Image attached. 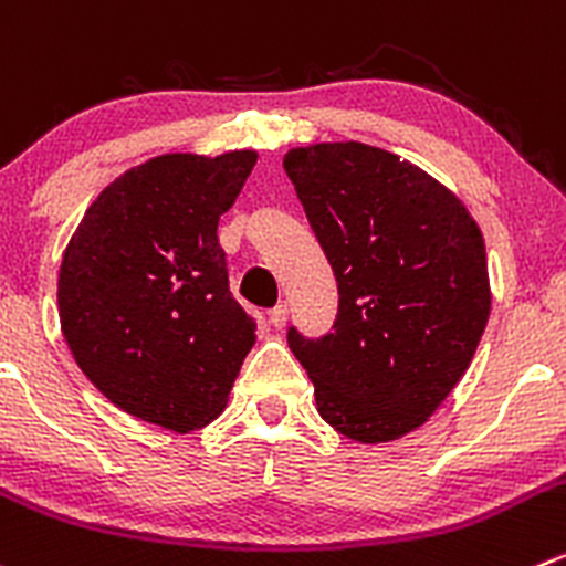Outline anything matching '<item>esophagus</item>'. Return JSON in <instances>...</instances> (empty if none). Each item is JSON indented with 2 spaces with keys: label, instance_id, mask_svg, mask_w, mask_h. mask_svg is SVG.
Listing matches in <instances>:
<instances>
[{
  "label": "esophagus",
  "instance_id": "34e87169",
  "mask_svg": "<svg viewBox=\"0 0 566 566\" xmlns=\"http://www.w3.org/2000/svg\"><path fill=\"white\" fill-rule=\"evenodd\" d=\"M268 321H271L273 328H282L284 323H287V306H284V304L273 306V310L268 312Z\"/></svg>",
  "mask_w": 566,
  "mask_h": 566
}]
</instances>
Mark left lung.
Listing matches in <instances>:
<instances>
[{
	"mask_svg": "<svg viewBox=\"0 0 566 566\" xmlns=\"http://www.w3.org/2000/svg\"><path fill=\"white\" fill-rule=\"evenodd\" d=\"M284 171L337 279L332 332L287 345L317 411L356 442L398 440L434 415L490 317L479 223L434 177L365 144L293 149Z\"/></svg>",
	"mask_w": 566,
	"mask_h": 566,
	"instance_id": "1",
	"label": "left lung"
}]
</instances>
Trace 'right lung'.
<instances>
[{
    "instance_id": "obj_1",
    "label": "right lung",
    "mask_w": 566,
    "mask_h": 566,
    "mask_svg": "<svg viewBox=\"0 0 566 566\" xmlns=\"http://www.w3.org/2000/svg\"><path fill=\"white\" fill-rule=\"evenodd\" d=\"M254 151L166 155L87 207L63 254L60 326L93 387L163 429H201L223 409L256 321L229 290L218 221Z\"/></svg>"
}]
</instances>
